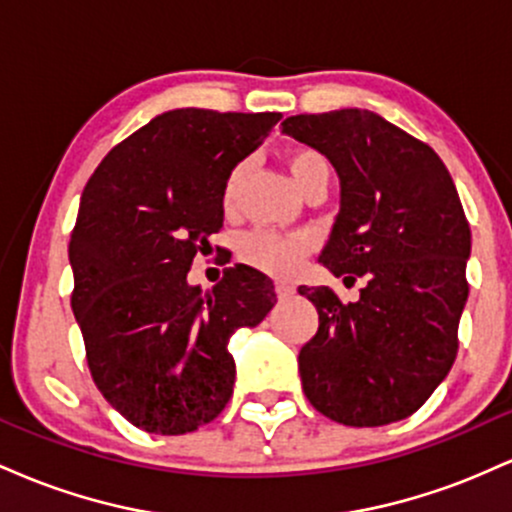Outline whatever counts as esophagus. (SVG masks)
<instances>
[{"label": "esophagus", "mask_w": 512, "mask_h": 512, "mask_svg": "<svg viewBox=\"0 0 512 512\" xmlns=\"http://www.w3.org/2000/svg\"><path fill=\"white\" fill-rule=\"evenodd\" d=\"M274 291H276V296H279V298H291L293 293H296V289H293L291 284H284V281L274 284Z\"/></svg>", "instance_id": "34e87169"}]
</instances>
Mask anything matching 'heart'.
Instances as JSON below:
<instances>
[{"label": "heart", "mask_w": 512, "mask_h": 512, "mask_svg": "<svg viewBox=\"0 0 512 512\" xmlns=\"http://www.w3.org/2000/svg\"><path fill=\"white\" fill-rule=\"evenodd\" d=\"M286 166H289L293 180H296L298 190H303L310 180L317 175H330L325 156L317 154L313 149H293L286 156ZM240 180H243V168H236L228 175L226 187H223V204L233 207L238 197ZM313 248V240L303 233H276V231H257L245 233L238 243L240 260H245L252 267L262 269V272L289 276L301 267L303 257Z\"/></svg>", "instance_id": "obj_1"}]
</instances>
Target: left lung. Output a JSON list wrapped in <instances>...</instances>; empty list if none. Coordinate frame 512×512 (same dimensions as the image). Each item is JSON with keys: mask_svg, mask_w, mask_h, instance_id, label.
Listing matches in <instances>:
<instances>
[{"mask_svg": "<svg viewBox=\"0 0 512 512\" xmlns=\"http://www.w3.org/2000/svg\"><path fill=\"white\" fill-rule=\"evenodd\" d=\"M281 132L337 170L339 214L320 262L334 276H366L346 305L327 286L298 289L320 315L298 354L303 392L337 424H395L457 356L472 233L455 182L431 146L370 110L293 115Z\"/></svg>", "mask_w": 512, "mask_h": 512, "instance_id": "left-lung-1", "label": "left lung"}]
</instances>
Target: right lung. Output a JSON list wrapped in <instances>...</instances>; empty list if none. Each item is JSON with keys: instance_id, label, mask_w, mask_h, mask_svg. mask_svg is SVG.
<instances>
[{"instance_id": "1", "label": "right lung", "mask_w": 512, "mask_h": 512, "mask_svg": "<svg viewBox=\"0 0 512 512\" xmlns=\"http://www.w3.org/2000/svg\"><path fill=\"white\" fill-rule=\"evenodd\" d=\"M279 113L178 108L117 144L84 187L69 240L72 310L93 383L137 428L197 431L233 395L228 339L274 308V284L236 264L211 291L187 281L223 226V187Z\"/></svg>"}]
</instances>
